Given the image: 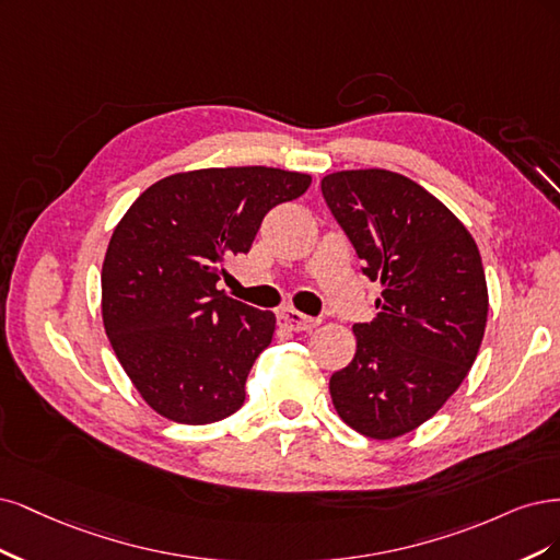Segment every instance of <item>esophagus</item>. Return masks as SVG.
I'll list each match as a JSON object with an SVG mask.
<instances>
[{"instance_id":"34e87169","label":"esophagus","mask_w":560,"mask_h":560,"mask_svg":"<svg viewBox=\"0 0 560 560\" xmlns=\"http://www.w3.org/2000/svg\"><path fill=\"white\" fill-rule=\"evenodd\" d=\"M279 323L283 328L293 330V332H306L318 326V318L314 316H306L298 310H293V306H283V310L279 312Z\"/></svg>"}]
</instances>
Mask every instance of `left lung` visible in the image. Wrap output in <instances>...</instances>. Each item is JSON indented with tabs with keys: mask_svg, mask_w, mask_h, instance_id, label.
<instances>
[{
	"mask_svg": "<svg viewBox=\"0 0 560 560\" xmlns=\"http://www.w3.org/2000/svg\"><path fill=\"white\" fill-rule=\"evenodd\" d=\"M320 192L363 275L384 285L376 318L353 326V360L330 376L332 405L360 435L400 438L438 413L475 363L489 314L479 248L402 174L335 172Z\"/></svg>",
	"mask_w": 560,
	"mask_h": 560,
	"instance_id": "obj_1",
	"label": "left lung"
}]
</instances>
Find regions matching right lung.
<instances>
[{"mask_svg":"<svg viewBox=\"0 0 560 560\" xmlns=\"http://www.w3.org/2000/svg\"><path fill=\"white\" fill-rule=\"evenodd\" d=\"M310 174L225 167L172 174L116 225L102 265L104 330L158 413L205 425L237 411L246 376L275 335V314L215 288L248 254L269 209L298 200Z\"/></svg>","mask_w":560,"mask_h":560,"instance_id":"add662e5","label":"right lung"}]
</instances>
